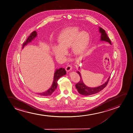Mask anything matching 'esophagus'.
I'll return each mask as SVG.
<instances>
[{"instance_id":"34e87169","label":"esophagus","mask_w":133,"mask_h":133,"mask_svg":"<svg viewBox=\"0 0 133 133\" xmlns=\"http://www.w3.org/2000/svg\"><path fill=\"white\" fill-rule=\"evenodd\" d=\"M72 66L71 65H68L65 68L66 70L67 71V72H69L70 71L72 70Z\"/></svg>"}]
</instances>
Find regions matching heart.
I'll list each match as a JSON object with an SVG mask.
<instances>
[{
	"label": "heart",
	"instance_id": "1",
	"mask_svg": "<svg viewBox=\"0 0 133 133\" xmlns=\"http://www.w3.org/2000/svg\"><path fill=\"white\" fill-rule=\"evenodd\" d=\"M89 41V35L86 31L81 32L77 27H68L59 33L58 37L59 45H54L52 51L56 56L63 57L67 53L66 49L71 46L73 52L79 55L86 50Z\"/></svg>",
	"mask_w": 133,
	"mask_h": 133
}]
</instances>
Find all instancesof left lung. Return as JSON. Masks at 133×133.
Returning a JSON list of instances; mask_svg holds the SVG:
<instances>
[{
    "instance_id": "left-lung-1",
    "label": "left lung",
    "mask_w": 133,
    "mask_h": 133,
    "mask_svg": "<svg viewBox=\"0 0 133 133\" xmlns=\"http://www.w3.org/2000/svg\"><path fill=\"white\" fill-rule=\"evenodd\" d=\"M99 32L101 34V41H106V42L109 43V44H111V41L109 39V38L107 36L105 30H104L102 28H100V27H99ZM77 73H78V74L80 76V81L78 83L76 84L75 86H76V89H77L78 92L81 95L84 96L91 95H93V94L99 92L100 91L102 90L104 88H105L106 87L107 84H108V82H109V78H110V77H109L107 81L100 86H98L97 87H89L85 85L83 82L82 78L80 72L79 71H77Z\"/></svg>"
}]
</instances>
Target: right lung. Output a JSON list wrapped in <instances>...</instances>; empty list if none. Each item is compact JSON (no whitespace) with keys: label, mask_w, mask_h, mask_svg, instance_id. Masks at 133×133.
<instances>
[{"label":"right lung","mask_w":133,"mask_h":133,"mask_svg":"<svg viewBox=\"0 0 133 133\" xmlns=\"http://www.w3.org/2000/svg\"><path fill=\"white\" fill-rule=\"evenodd\" d=\"M37 35V33L36 31H34L31 34L30 36H28L26 41L23 44V48H24V47L25 45H27L29 43L31 42V41L33 39H34L36 37ZM66 74V72L65 70V69L64 68H60L59 69H57L55 71L54 75V78H53V81L51 87L48 90L45 92H40V93H37L39 95L44 96H50L53 93L55 89H56L57 86V81L58 79L60 77H62L63 76L65 75Z\"/></svg>","instance_id":"right-lung-1"}]
</instances>
